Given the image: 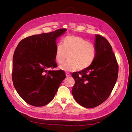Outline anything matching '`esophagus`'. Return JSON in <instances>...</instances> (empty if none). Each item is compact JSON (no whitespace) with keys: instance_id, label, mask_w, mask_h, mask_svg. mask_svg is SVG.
Segmentation results:
<instances>
[{"instance_id":"1","label":"esophagus","mask_w":132,"mask_h":132,"mask_svg":"<svg viewBox=\"0 0 132 132\" xmlns=\"http://www.w3.org/2000/svg\"><path fill=\"white\" fill-rule=\"evenodd\" d=\"M65 75H66V77H70V76H71L70 74L68 72H67V73H65Z\"/></svg>"}]
</instances>
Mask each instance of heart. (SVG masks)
<instances>
[{
  "label": "heart",
  "instance_id": "b5f03b06",
  "mask_svg": "<svg viewBox=\"0 0 132 132\" xmlns=\"http://www.w3.org/2000/svg\"><path fill=\"white\" fill-rule=\"evenodd\" d=\"M96 54L93 43L77 36H68L63 39L62 45L58 44L55 51V59L59 64L69 59L59 68L65 71L85 69L93 63Z\"/></svg>",
  "mask_w": 132,
  "mask_h": 132
}]
</instances>
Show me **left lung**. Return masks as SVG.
<instances>
[{
  "label": "left lung",
  "instance_id": "obj_1",
  "mask_svg": "<svg viewBox=\"0 0 132 132\" xmlns=\"http://www.w3.org/2000/svg\"><path fill=\"white\" fill-rule=\"evenodd\" d=\"M96 54L92 64L72 77L75 84L72 94L80 105L94 108L109 97L116 82L118 66L110 43L100 35H95Z\"/></svg>",
  "mask_w": 132,
  "mask_h": 132
}]
</instances>
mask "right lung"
<instances>
[{"label":"right lung","instance_id":"right-lung-1","mask_svg":"<svg viewBox=\"0 0 132 132\" xmlns=\"http://www.w3.org/2000/svg\"><path fill=\"white\" fill-rule=\"evenodd\" d=\"M66 31L61 29L27 37L16 48L13 59V84L18 94L30 105L41 107L48 104L65 78L63 70L48 69L57 67L56 40Z\"/></svg>","mask_w":132,"mask_h":132}]
</instances>
